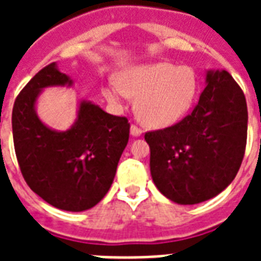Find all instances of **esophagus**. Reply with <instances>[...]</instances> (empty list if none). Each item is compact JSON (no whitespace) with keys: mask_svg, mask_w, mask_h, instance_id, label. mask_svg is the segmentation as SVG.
I'll return each mask as SVG.
<instances>
[{"mask_svg":"<svg viewBox=\"0 0 261 261\" xmlns=\"http://www.w3.org/2000/svg\"><path fill=\"white\" fill-rule=\"evenodd\" d=\"M130 133H131V135H133V137H141V135H142V130H141L139 127L135 126V124H131Z\"/></svg>","mask_w":261,"mask_h":261,"instance_id":"esophagus-1","label":"esophagus"}]
</instances>
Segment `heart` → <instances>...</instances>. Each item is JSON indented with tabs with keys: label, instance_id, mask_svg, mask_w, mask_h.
Returning a JSON list of instances; mask_svg holds the SVG:
<instances>
[{
	"label": "heart",
	"instance_id": "obj_1",
	"mask_svg": "<svg viewBox=\"0 0 261 261\" xmlns=\"http://www.w3.org/2000/svg\"><path fill=\"white\" fill-rule=\"evenodd\" d=\"M198 92L194 69L171 62H154L127 67L118 84H107L102 94L112 104L127 96L135 100V114L151 128H165L177 123L190 111Z\"/></svg>",
	"mask_w": 261,
	"mask_h": 261
}]
</instances>
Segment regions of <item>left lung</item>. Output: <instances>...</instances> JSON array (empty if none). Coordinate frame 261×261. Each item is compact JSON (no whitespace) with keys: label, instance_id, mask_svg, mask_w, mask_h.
<instances>
[{"label":"left lung","instance_id":"8db88e82","mask_svg":"<svg viewBox=\"0 0 261 261\" xmlns=\"http://www.w3.org/2000/svg\"><path fill=\"white\" fill-rule=\"evenodd\" d=\"M247 130L241 88L226 70H208L194 111L174 126L145 134L155 187L178 204L217 196L241 167Z\"/></svg>","mask_w":261,"mask_h":261}]
</instances>
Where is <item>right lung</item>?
Listing matches in <instances>:
<instances>
[{
  "instance_id": "add662e5",
  "label": "right lung",
  "mask_w": 261,
  "mask_h": 261,
  "mask_svg": "<svg viewBox=\"0 0 261 261\" xmlns=\"http://www.w3.org/2000/svg\"><path fill=\"white\" fill-rule=\"evenodd\" d=\"M73 85L57 62L39 71L16 98L12 130L16 157L27 184L59 210L85 211L101 200L114 181L128 142L130 123L89 100H80L75 122L58 131L40 120L36 101L46 88Z\"/></svg>"
}]
</instances>
